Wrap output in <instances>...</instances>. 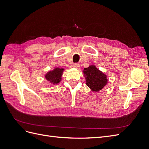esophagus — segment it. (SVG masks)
Instances as JSON below:
<instances>
[{"label":"esophagus","mask_w":149,"mask_h":149,"mask_svg":"<svg viewBox=\"0 0 149 149\" xmlns=\"http://www.w3.org/2000/svg\"><path fill=\"white\" fill-rule=\"evenodd\" d=\"M73 67L74 68H76V69H78L79 68V65L78 63H74L73 65Z\"/></svg>","instance_id":"obj_1"}]
</instances>
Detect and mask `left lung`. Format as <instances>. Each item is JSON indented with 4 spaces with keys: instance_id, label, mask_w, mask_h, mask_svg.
<instances>
[{
    "instance_id": "left-lung-1",
    "label": "left lung",
    "mask_w": 149,
    "mask_h": 149,
    "mask_svg": "<svg viewBox=\"0 0 149 149\" xmlns=\"http://www.w3.org/2000/svg\"><path fill=\"white\" fill-rule=\"evenodd\" d=\"M83 72L86 81V84L92 91H100L108 83L106 74L93 65L84 68Z\"/></svg>"
}]
</instances>
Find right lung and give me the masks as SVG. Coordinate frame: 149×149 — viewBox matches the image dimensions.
Segmentation results:
<instances>
[{
  "label": "right lung",
  "instance_id": "obj_1",
  "mask_svg": "<svg viewBox=\"0 0 149 149\" xmlns=\"http://www.w3.org/2000/svg\"><path fill=\"white\" fill-rule=\"evenodd\" d=\"M64 70V68H60L58 67L55 68L54 70L47 72L45 75V78L49 83L57 84L61 81L63 72Z\"/></svg>",
  "mask_w": 149,
  "mask_h": 149
}]
</instances>
